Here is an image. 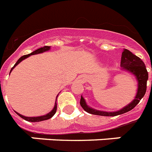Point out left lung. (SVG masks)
<instances>
[{"label": "left lung", "mask_w": 152, "mask_h": 152, "mask_svg": "<svg viewBox=\"0 0 152 152\" xmlns=\"http://www.w3.org/2000/svg\"><path fill=\"white\" fill-rule=\"evenodd\" d=\"M121 67L122 70L128 72L133 75L137 80L138 88H137V95L135 96L134 99L119 110L113 111V112H107V111L95 110V109L90 107L87 104L83 96L81 95L80 103L82 108L86 112L91 113V114H95V115L114 117V116L127 113L131 110H132L137 104L139 103V102L141 100L142 98L144 97V95H145L147 90V81L148 79V73L147 71L145 64L140 57L133 54L129 50L124 49L122 54H121Z\"/></svg>", "instance_id": "left-lung-1"}]
</instances>
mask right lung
I'll return each instance as SVG.
<instances>
[{"label": "right lung", "mask_w": 152, "mask_h": 152, "mask_svg": "<svg viewBox=\"0 0 152 152\" xmlns=\"http://www.w3.org/2000/svg\"><path fill=\"white\" fill-rule=\"evenodd\" d=\"M50 50V46H43V47H41V48L38 49V50H34V52L31 53H29V54L23 55V56H22V57H20V59L18 60L17 62H16V63L15 64V65H14L12 68L10 72H9V75H10L11 72L12 71V69H14V68H15V67L16 66L17 64H20V62L22 61H23V60L26 59V58H27V57H29L30 56H31V55L39 54V53H44V52L49 51ZM57 96H58V95H57ZM56 111H57V99H56V102H55V104H54V106H53V108L52 110H51L50 113L45 114V115L38 116V117H26V116H23V115H22V114H20V113H17V112H15H15L17 113L18 115L20 116V118H22L23 119H24V120L27 121H31V122H38V121H42L48 120V119L51 118L54 115L55 113H56Z\"/></svg>", "instance_id": "obj_1"}]
</instances>
